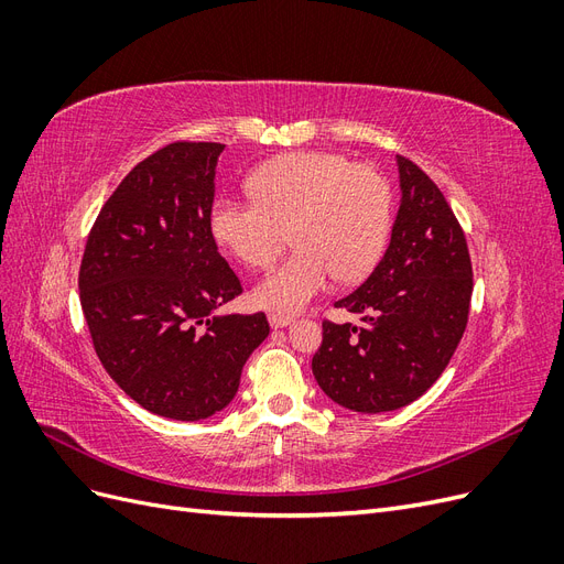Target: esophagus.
Here are the masks:
<instances>
[{"label":"esophagus","mask_w":564,"mask_h":564,"mask_svg":"<svg viewBox=\"0 0 564 564\" xmlns=\"http://www.w3.org/2000/svg\"><path fill=\"white\" fill-rule=\"evenodd\" d=\"M294 319H296L294 315H282V313H270V315H268V322H270V327H275V329L289 327V324H292Z\"/></svg>","instance_id":"1"}]
</instances>
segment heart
<instances>
[{
    "label": "heart",
    "mask_w": 564,
    "mask_h": 564,
    "mask_svg": "<svg viewBox=\"0 0 564 564\" xmlns=\"http://www.w3.org/2000/svg\"><path fill=\"white\" fill-rule=\"evenodd\" d=\"M253 199L220 197L209 214L214 240L237 261L268 265L292 232L296 251L253 289L265 308L296 313L332 284L367 278L392 224L388 181L369 164L327 150L272 158L249 176Z\"/></svg>",
    "instance_id": "obj_1"
}]
</instances>
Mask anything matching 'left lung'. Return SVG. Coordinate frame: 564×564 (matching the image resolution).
<instances>
[{"label":"left lung","instance_id":"1","mask_svg":"<svg viewBox=\"0 0 564 564\" xmlns=\"http://www.w3.org/2000/svg\"><path fill=\"white\" fill-rule=\"evenodd\" d=\"M402 202L390 245L336 308L362 324L322 322L317 386L346 409L392 412L421 398L466 332L473 265L464 228L431 176L398 155Z\"/></svg>","mask_w":564,"mask_h":564}]
</instances>
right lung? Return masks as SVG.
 <instances>
[{
    "mask_svg": "<svg viewBox=\"0 0 564 564\" xmlns=\"http://www.w3.org/2000/svg\"><path fill=\"white\" fill-rule=\"evenodd\" d=\"M224 148L176 141L135 164L100 207L79 265L100 365L164 419L199 421L230 404L270 334L263 313H216L242 294L209 228Z\"/></svg>",
    "mask_w": 564,
    "mask_h": 564,
    "instance_id": "add662e5",
    "label": "right lung"
}]
</instances>
